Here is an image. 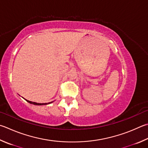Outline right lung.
<instances>
[{"instance_id": "obj_1", "label": "right lung", "mask_w": 148, "mask_h": 148, "mask_svg": "<svg viewBox=\"0 0 148 148\" xmlns=\"http://www.w3.org/2000/svg\"><path fill=\"white\" fill-rule=\"evenodd\" d=\"M27 101L28 103H32V104H34V105H37V106H41V105H47V104H48V103H36V102H33V101H28V100H26Z\"/></svg>"}]
</instances>
